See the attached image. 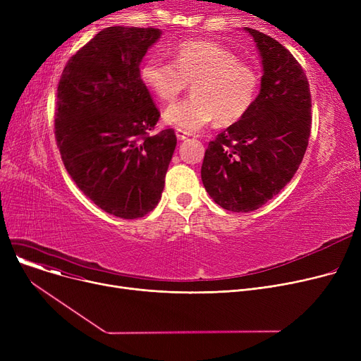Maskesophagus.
Returning <instances> with one entry per match:
<instances>
[{"instance_id":"obj_1","label":"esophagus","mask_w":361,"mask_h":361,"mask_svg":"<svg viewBox=\"0 0 361 361\" xmlns=\"http://www.w3.org/2000/svg\"><path fill=\"white\" fill-rule=\"evenodd\" d=\"M176 136H177V139H178V140H185V139L188 137L187 133H185V131H183V130H177V131H176Z\"/></svg>"}]
</instances>
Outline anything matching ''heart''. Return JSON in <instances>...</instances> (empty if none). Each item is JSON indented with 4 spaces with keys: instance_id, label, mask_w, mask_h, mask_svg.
<instances>
[{
    "instance_id": "1",
    "label": "heart",
    "mask_w": 361,
    "mask_h": 361,
    "mask_svg": "<svg viewBox=\"0 0 361 361\" xmlns=\"http://www.w3.org/2000/svg\"><path fill=\"white\" fill-rule=\"evenodd\" d=\"M173 56H149L140 67L142 82L161 102H173L192 83L190 97L165 109L166 124L193 133L215 118L222 126L237 123L252 109L259 74L233 51L211 41H185L173 48Z\"/></svg>"
}]
</instances>
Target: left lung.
Returning <instances> with one entry per match:
<instances>
[{
  "mask_svg": "<svg viewBox=\"0 0 361 361\" xmlns=\"http://www.w3.org/2000/svg\"><path fill=\"white\" fill-rule=\"evenodd\" d=\"M262 59L260 92L252 109L209 142L202 164L206 192L231 212H252L286 187L302 161L312 128L305 71L274 37L244 27Z\"/></svg>",
  "mask_w": 361,
  "mask_h": 361,
  "instance_id": "obj_1",
  "label": "left lung"
}]
</instances>
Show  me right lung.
Returning a JSON list of instances; mask_svg holds the SVG:
<instances>
[{
  "instance_id": "obj_1",
  "label": "right lung",
  "mask_w": 361,
  "mask_h": 361,
  "mask_svg": "<svg viewBox=\"0 0 361 361\" xmlns=\"http://www.w3.org/2000/svg\"><path fill=\"white\" fill-rule=\"evenodd\" d=\"M162 32L112 26L66 64L56 89L55 139L70 177L102 211L142 218L158 204L177 137L152 135L159 111L140 63Z\"/></svg>"
}]
</instances>
